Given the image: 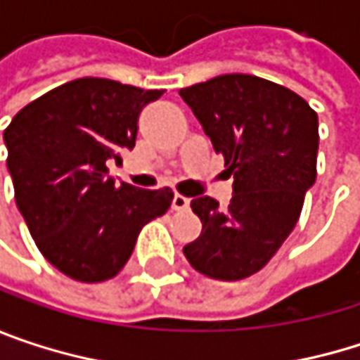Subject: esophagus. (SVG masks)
<instances>
[{
	"label": "esophagus",
	"instance_id": "esophagus-1",
	"mask_svg": "<svg viewBox=\"0 0 360 360\" xmlns=\"http://www.w3.org/2000/svg\"><path fill=\"white\" fill-rule=\"evenodd\" d=\"M171 206H173V210H187V208H189V198H185V195H181V193H175Z\"/></svg>",
	"mask_w": 360,
	"mask_h": 360
}]
</instances>
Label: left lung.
Segmentation results:
<instances>
[{
    "label": "left lung",
    "mask_w": 360,
    "mask_h": 360,
    "mask_svg": "<svg viewBox=\"0 0 360 360\" xmlns=\"http://www.w3.org/2000/svg\"><path fill=\"white\" fill-rule=\"evenodd\" d=\"M179 96L233 175L227 208L210 195L191 200L202 233L183 254L212 279L250 277L288 240L315 185L317 112L298 94L252 75H221Z\"/></svg>",
    "instance_id": "1"
}]
</instances>
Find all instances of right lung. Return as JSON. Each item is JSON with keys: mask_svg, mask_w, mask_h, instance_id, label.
<instances>
[{"mask_svg": "<svg viewBox=\"0 0 360 360\" xmlns=\"http://www.w3.org/2000/svg\"><path fill=\"white\" fill-rule=\"evenodd\" d=\"M162 94L85 77L31 102L4 131L16 206L37 248L77 281L114 277L141 227L173 202L169 187L139 189L108 171L135 148L139 112Z\"/></svg>", "mask_w": 360, "mask_h": 360, "instance_id": "obj_1", "label": "right lung"}]
</instances>
